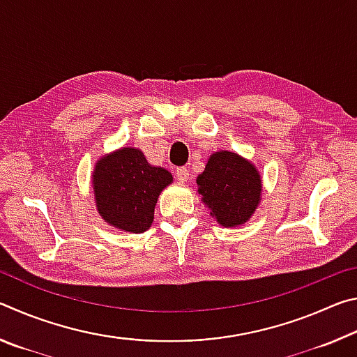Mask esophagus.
<instances>
[{
  "label": "esophagus",
  "instance_id": "obj_1",
  "mask_svg": "<svg viewBox=\"0 0 357 357\" xmlns=\"http://www.w3.org/2000/svg\"><path fill=\"white\" fill-rule=\"evenodd\" d=\"M176 178L179 183H187V179H189V168L185 167L176 168Z\"/></svg>",
  "mask_w": 357,
  "mask_h": 357
}]
</instances>
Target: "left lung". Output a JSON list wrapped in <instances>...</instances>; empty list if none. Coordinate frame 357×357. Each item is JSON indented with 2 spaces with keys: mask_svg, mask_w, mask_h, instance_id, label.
<instances>
[{
  "mask_svg": "<svg viewBox=\"0 0 357 357\" xmlns=\"http://www.w3.org/2000/svg\"><path fill=\"white\" fill-rule=\"evenodd\" d=\"M197 185L209 215L225 228L244 225L261 202L263 179L258 168L233 151L211 154Z\"/></svg>",
  "mask_w": 357,
  "mask_h": 357,
  "instance_id": "8db88e82",
  "label": "left lung"
}]
</instances>
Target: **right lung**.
<instances>
[{
  "instance_id": "1",
  "label": "right lung",
  "mask_w": 357,
  "mask_h": 357,
  "mask_svg": "<svg viewBox=\"0 0 357 357\" xmlns=\"http://www.w3.org/2000/svg\"><path fill=\"white\" fill-rule=\"evenodd\" d=\"M173 183L172 173L151 165L138 148H119L102 155L91 174L96 209L108 225L143 233L154 220L159 195Z\"/></svg>"
}]
</instances>
